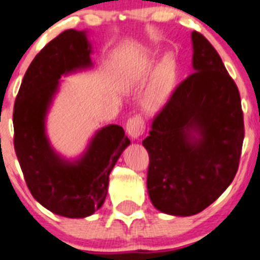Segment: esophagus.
I'll return each mask as SVG.
<instances>
[{
  "label": "esophagus",
  "instance_id": "1",
  "mask_svg": "<svg viewBox=\"0 0 260 260\" xmlns=\"http://www.w3.org/2000/svg\"><path fill=\"white\" fill-rule=\"evenodd\" d=\"M144 130H146V126H144V121L140 116H134L126 123V133L134 140L139 139L143 133H144Z\"/></svg>",
  "mask_w": 260,
  "mask_h": 260
}]
</instances>
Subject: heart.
<instances>
[{
    "label": "heart",
    "instance_id": "b5f03b06",
    "mask_svg": "<svg viewBox=\"0 0 260 260\" xmlns=\"http://www.w3.org/2000/svg\"><path fill=\"white\" fill-rule=\"evenodd\" d=\"M154 63V51H146L128 56L122 71V82L126 87H133L144 80ZM179 76V64L175 54H166L154 68L151 82L143 94L142 103L148 112H158L169 102L175 91Z\"/></svg>",
    "mask_w": 260,
    "mask_h": 260
}]
</instances>
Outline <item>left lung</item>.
Instances as JSON below:
<instances>
[{
	"label": "left lung",
	"instance_id": "left-lung-1",
	"mask_svg": "<svg viewBox=\"0 0 260 260\" xmlns=\"http://www.w3.org/2000/svg\"><path fill=\"white\" fill-rule=\"evenodd\" d=\"M192 67L152 122L147 188L161 213L189 216L232 183L244 142L240 92L213 45L192 32Z\"/></svg>",
	"mask_w": 260,
	"mask_h": 260
}]
</instances>
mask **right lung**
Returning a JSON list of instances; mask_svg holds the SVG:
<instances>
[{
	"mask_svg": "<svg viewBox=\"0 0 260 260\" xmlns=\"http://www.w3.org/2000/svg\"><path fill=\"white\" fill-rule=\"evenodd\" d=\"M91 54L87 30L61 32L33 59L14 106V147L30 193L66 218H86L102 208L109 174L130 144L121 126L107 125L95 132L80 156L67 158L47 138L46 117L59 80L92 68Z\"/></svg>",
	"mask_w": 260,
	"mask_h": 260,
	"instance_id": "1",
	"label": "right lung"
}]
</instances>
